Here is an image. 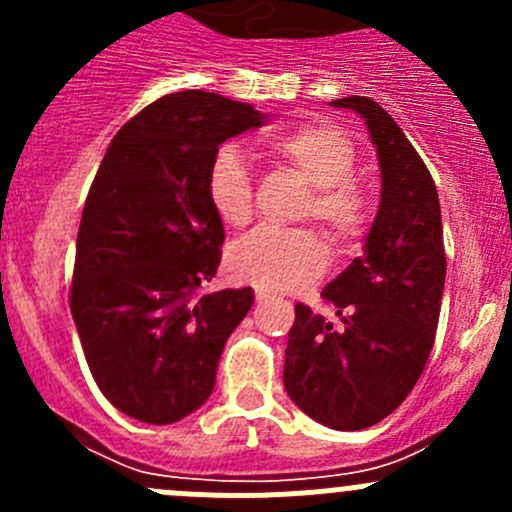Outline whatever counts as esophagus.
<instances>
[{
    "instance_id": "34e87169",
    "label": "esophagus",
    "mask_w": 512,
    "mask_h": 512,
    "mask_svg": "<svg viewBox=\"0 0 512 512\" xmlns=\"http://www.w3.org/2000/svg\"><path fill=\"white\" fill-rule=\"evenodd\" d=\"M267 299H270V294L262 292V289H257V292H255V302H257V304H265Z\"/></svg>"
}]
</instances>
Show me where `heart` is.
Segmentation results:
<instances>
[{
    "label": "heart",
    "instance_id": "obj_1",
    "mask_svg": "<svg viewBox=\"0 0 512 512\" xmlns=\"http://www.w3.org/2000/svg\"><path fill=\"white\" fill-rule=\"evenodd\" d=\"M265 151L287 165L304 183L312 198L299 218H314L337 250H352L369 230V200L354 183L356 151L344 133L327 123H304L265 138ZM208 203L230 227L252 220V175L235 143L213 153L205 175ZM329 252L312 230H257L242 237L227 252V270L235 280L262 292H292L327 272Z\"/></svg>",
    "mask_w": 512,
    "mask_h": 512
}]
</instances>
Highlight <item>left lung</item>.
<instances>
[{"instance_id":"1","label":"left lung","mask_w":512,"mask_h":512,"mask_svg":"<svg viewBox=\"0 0 512 512\" xmlns=\"http://www.w3.org/2000/svg\"><path fill=\"white\" fill-rule=\"evenodd\" d=\"M332 106L364 118L381 168V203L364 255L322 289L334 327L307 304L294 307L285 389L309 418L359 431L404 404L436 339L446 252L438 190L394 118L366 96Z\"/></svg>"}]
</instances>
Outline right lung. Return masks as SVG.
Wrapping results in <instances>:
<instances>
[{"label": "right lung", "mask_w": 512, "mask_h": 512, "mask_svg": "<svg viewBox=\"0 0 512 512\" xmlns=\"http://www.w3.org/2000/svg\"><path fill=\"white\" fill-rule=\"evenodd\" d=\"M267 123L250 103L168 94L113 136L76 237L71 314L101 394L138 421L175 423L210 399L252 289L200 294L220 265L223 220L205 175L227 138Z\"/></svg>", "instance_id": "1"}]
</instances>
